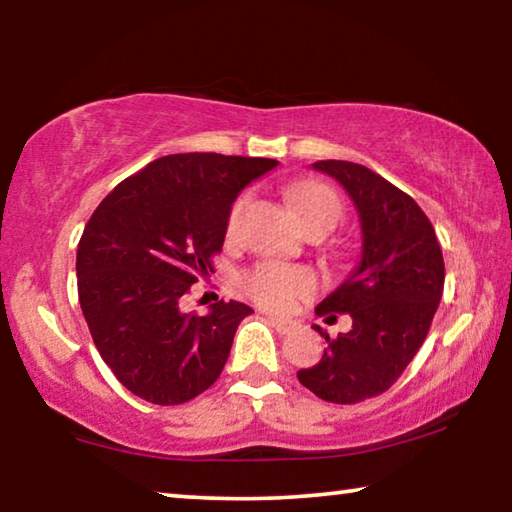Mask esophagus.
<instances>
[{"label": "esophagus", "instance_id": "1", "mask_svg": "<svg viewBox=\"0 0 512 512\" xmlns=\"http://www.w3.org/2000/svg\"><path fill=\"white\" fill-rule=\"evenodd\" d=\"M268 321H270V326L282 335H289V333L296 331V324H293V321H284V319H277V317H268Z\"/></svg>", "mask_w": 512, "mask_h": 512}]
</instances>
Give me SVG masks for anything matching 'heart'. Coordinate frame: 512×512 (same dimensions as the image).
<instances>
[{"instance_id": "b5f03b06", "label": "heart", "mask_w": 512, "mask_h": 512, "mask_svg": "<svg viewBox=\"0 0 512 512\" xmlns=\"http://www.w3.org/2000/svg\"><path fill=\"white\" fill-rule=\"evenodd\" d=\"M244 205H247V195H240L233 202L228 212L226 230L228 235H233L237 226H240ZM291 205L296 209L303 228L312 226H338L342 216V205L331 188L326 184H317V181H307L291 191ZM244 289L258 305L268 307V310L284 312L296 303L298 298L310 296L314 291V277L310 270L305 268H291V265L265 261L258 263L254 270L247 272L244 277Z\"/></svg>"}]
</instances>
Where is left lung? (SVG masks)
Returning <instances> with one entry per match:
<instances>
[{
  "instance_id": "obj_1",
  "label": "left lung",
  "mask_w": 512,
  "mask_h": 512,
  "mask_svg": "<svg viewBox=\"0 0 512 512\" xmlns=\"http://www.w3.org/2000/svg\"><path fill=\"white\" fill-rule=\"evenodd\" d=\"M354 200L361 219V261L317 305L328 324L352 317V331L324 335L328 347L298 380L328 403L352 405L380 396L394 384L426 340L443 298L445 263L436 230L422 207L366 165L319 160Z\"/></svg>"
}]
</instances>
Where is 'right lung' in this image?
Instances as JSON below:
<instances>
[{
	"label": "right lung",
	"mask_w": 512,
	"mask_h": 512,
	"mask_svg": "<svg viewBox=\"0 0 512 512\" xmlns=\"http://www.w3.org/2000/svg\"><path fill=\"white\" fill-rule=\"evenodd\" d=\"M272 158L174 153L123 179L83 228L76 251L79 303L102 361L132 394L179 405L212 387L237 326V300L198 317L179 300L226 237L230 205Z\"/></svg>",
	"instance_id": "obj_1"
}]
</instances>
